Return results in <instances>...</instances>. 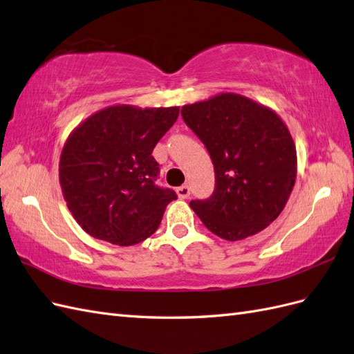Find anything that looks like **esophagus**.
Instances as JSON below:
<instances>
[{"instance_id":"obj_1","label":"esophagus","mask_w":354,"mask_h":354,"mask_svg":"<svg viewBox=\"0 0 354 354\" xmlns=\"http://www.w3.org/2000/svg\"><path fill=\"white\" fill-rule=\"evenodd\" d=\"M177 195H178L180 199H187L189 195H190V187L187 185L177 187Z\"/></svg>"}]
</instances>
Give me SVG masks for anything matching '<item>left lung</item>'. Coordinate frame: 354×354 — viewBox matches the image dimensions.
<instances>
[{
  "instance_id": "8db88e82",
  "label": "left lung",
  "mask_w": 354,
  "mask_h": 354,
  "mask_svg": "<svg viewBox=\"0 0 354 354\" xmlns=\"http://www.w3.org/2000/svg\"><path fill=\"white\" fill-rule=\"evenodd\" d=\"M186 125L205 145L216 187L190 201L208 230L241 241L266 229L285 208L297 177V152L273 111L239 94L223 93L181 108Z\"/></svg>"
}]
</instances>
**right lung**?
Listing matches in <instances>:
<instances>
[{"mask_svg":"<svg viewBox=\"0 0 354 354\" xmlns=\"http://www.w3.org/2000/svg\"><path fill=\"white\" fill-rule=\"evenodd\" d=\"M178 118V108L118 104L75 128L60 155L63 198L93 238L130 246L156 232L177 194L155 185L153 147Z\"/></svg>","mask_w":354,"mask_h":354,"instance_id":"1","label":"right lung"}]
</instances>
